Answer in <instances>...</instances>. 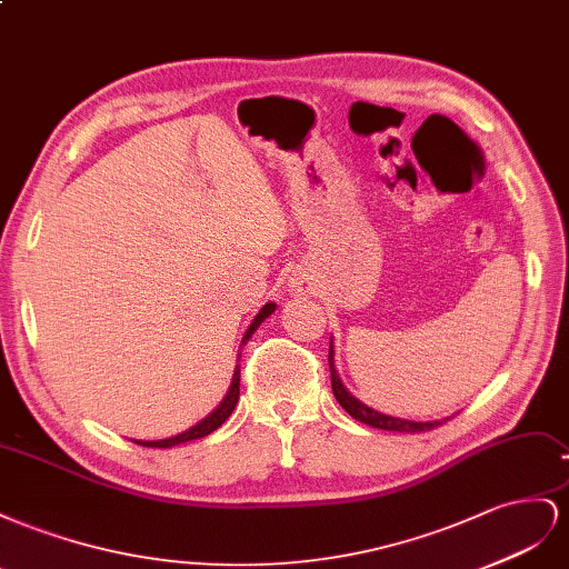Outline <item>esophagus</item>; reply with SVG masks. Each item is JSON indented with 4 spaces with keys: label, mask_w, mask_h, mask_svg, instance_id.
<instances>
[{
    "label": "esophagus",
    "mask_w": 569,
    "mask_h": 569,
    "mask_svg": "<svg viewBox=\"0 0 569 569\" xmlns=\"http://www.w3.org/2000/svg\"><path fill=\"white\" fill-rule=\"evenodd\" d=\"M290 288L298 290V293H300V290H302V281H290Z\"/></svg>",
    "instance_id": "esophagus-1"
}]
</instances>
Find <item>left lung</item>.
I'll use <instances>...</instances> for the list:
<instances>
[{
	"label": "left lung",
	"instance_id": "obj_1",
	"mask_svg": "<svg viewBox=\"0 0 569 569\" xmlns=\"http://www.w3.org/2000/svg\"><path fill=\"white\" fill-rule=\"evenodd\" d=\"M329 369H331V388L333 396L340 402L350 417H355L357 421H362L367 427L375 429H383V431H405V433H417V431H431L436 427H441L446 419H433V421H410V419H400V417H391V415H381L377 410L367 408L365 402L357 400L355 396L348 393V388L340 381L338 371H336V362H333V340L329 346Z\"/></svg>",
	"mask_w": 569,
	"mask_h": 569
}]
</instances>
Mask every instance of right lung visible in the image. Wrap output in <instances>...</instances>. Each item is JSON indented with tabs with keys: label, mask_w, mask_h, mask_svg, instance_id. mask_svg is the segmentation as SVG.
Here are the masks:
<instances>
[{
	"label": "right lung",
	"mask_w": 569,
	"mask_h": 569,
	"mask_svg": "<svg viewBox=\"0 0 569 569\" xmlns=\"http://www.w3.org/2000/svg\"><path fill=\"white\" fill-rule=\"evenodd\" d=\"M273 310H276L273 302H267L262 310H259V315L252 319V323L248 327L246 336H242V343L240 346L248 343V340L252 338V333L259 329V323H262ZM238 360H240V355H238ZM238 396H240V365H236V369H233V379H231V386H229V393H226V398L219 402V408L212 415H207L200 421V425H194V427H190L188 431L178 433V436L161 438V441H136V443L144 446V448H171V446H178V443L194 441V438H204L207 433L217 431L223 425V421L231 417V412L236 410V405H238Z\"/></svg>",
	"instance_id": "right-lung-1"
}]
</instances>
